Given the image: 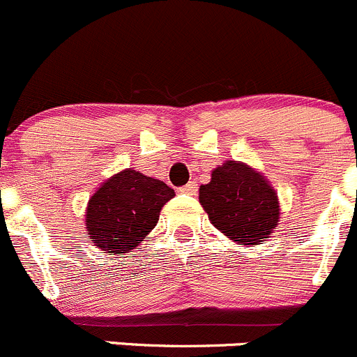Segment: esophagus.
Here are the masks:
<instances>
[{
  "instance_id": "34e87169",
  "label": "esophagus",
  "mask_w": 357,
  "mask_h": 357,
  "mask_svg": "<svg viewBox=\"0 0 357 357\" xmlns=\"http://www.w3.org/2000/svg\"><path fill=\"white\" fill-rule=\"evenodd\" d=\"M180 192H182V194H189V196H194V194L197 192V183L194 182V180H190V182L187 183V185L180 187Z\"/></svg>"
}]
</instances>
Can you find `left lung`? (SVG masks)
Returning <instances> with one entry per match:
<instances>
[{"instance_id":"1","label":"left lung","mask_w":357,"mask_h":357,"mask_svg":"<svg viewBox=\"0 0 357 357\" xmlns=\"http://www.w3.org/2000/svg\"><path fill=\"white\" fill-rule=\"evenodd\" d=\"M208 220L234 243L262 245L280 222V201L271 182L241 161H225L199 187Z\"/></svg>"}]
</instances>
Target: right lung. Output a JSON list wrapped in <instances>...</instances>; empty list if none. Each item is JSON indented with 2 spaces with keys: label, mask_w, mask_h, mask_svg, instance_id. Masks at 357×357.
Returning <instances> with one entry per match:
<instances>
[{
  "label": "right lung",
  "mask_w": 357,
  "mask_h": 357,
  "mask_svg": "<svg viewBox=\"0 0 357 357\" xmlns=\"http://www.w3.org/2000/svg\"><path fill=\"white\" fill-rule=\"evenodd\" d=\"M174 189L161 180L125 168L100 183L88 199L86 234L100 252L128 253L156 227Z\"/></svg>",
  "instance_id": "obj_1"
}]
</instances>
